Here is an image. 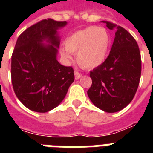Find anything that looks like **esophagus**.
Returning a JSON list of instances; mask_svg holds the SVG:
<instances>
[{"mask_svg": "<svg viewBox=\"0 0 153 153\" xmlns=\"http://www.w3.org/2000/svg\"><path fill=\"white\" fill-rule=\"evenodd\" d=\"M82 74L81 73H79V71H74V78H75V79H76V80H78V79H80V78L82 77Z\"/></svg>", "mask_w": 153, "mask_h": 153, "instance_id": "1", "label": "esophagus"}]
</instances>
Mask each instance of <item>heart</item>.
<instances>
[{"mask_svg":"<svg viewBox=\"0 0 153 153\" xmlns=\"http://www.w3.org/2000/svg\"><path fill=\"white\" fill-rule=\"evenodd\" d=\"M61 55L71 59V54H77V61L84 68L92 69L104 62L109 51L110 36L106 29L91 26L71 35L65 40Z\"/></svg>","mask_w":153,"mask_h":153,"instance_id":"obj_1","label":"heart"}]
</instances>
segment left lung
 <instances>
[{
  "label": "left lung",
  "instance_id": "obj_1",
  "mask_svg": "<svg viewBox=\"0 0 153 153\" xmlns=\"http://www.w3.org/2000/svg\"><path fill=\"white\" fill-rule=\"evenodd\" d=\"M115 38L109 56L91 71L92 85L89 98L98 109L116 113L128 105L135 95L140 82L141 59L137 43L122 27L103 21Z\"/></svg>",
  "mask_w": 153,
  "mask_h": 153
}]
</instances>
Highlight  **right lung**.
Wrapping results in <instances>:
<instances>
[{"mask_svg":"<svg viewBox=\"0 0 153 153\" xmlns=\"http://www.w3.org/2000/svg\"><path fill=\"white\" fill-rule=\"evenodd\" d=\"M67 24L43 20L18 37L12 55V83L18 99L32 111L46 113L55 109L74 80L73 68L57 60L58 30Z\"/></svg>","mask_w":153,"mask_h":153,"instance_id":"right-lung-1","label":"right lung"}]
</instances>
